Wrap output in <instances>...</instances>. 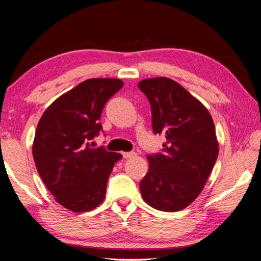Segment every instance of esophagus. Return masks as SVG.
<instances>
[{
  "label": "esophagus",
  "mask_w": 261,
  "mask_h": 261,
  "mask_svg": "<svg viewBox=\"0 0 261 261\" xmlns=\"http://www.w3.org/2000/svg\"><path fill=\"white\" fill-rule=\"evenodd\" d=\"M122 155H123V157L126 158V160H127V158L135 157V156H136V152H134V151H127V152H123V154H122Z\"/></svg>",
  "instance_id": "obj_1"
}]
</instances>
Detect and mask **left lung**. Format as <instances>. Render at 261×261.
<instances>
[{
  "mask_svg": "<svg viewBox=\"0 0 261 261\" xmlns=\"http://www.w3.org/2000/svg\"><path fill=\"white\" fill-rule=\"evenodd\" d=\"M151 107L154 134H164L163 151L148 155L140 182L144 200L162 212H178L200 195L218 156L208 110L176 81L160 76L138 84Z\"/></svg>",
  "mask_w": 261,
  "mask_h": 261,
  "instance_id": "8db88e82",
  "label": "left lung"
}]
</instances>
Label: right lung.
Masks as SVG:
<instances>
[{
    "label": "right lung",
    "mask_w": 261,
    "mask_h": 261,
    "mask_svg": "<svg viewBox=\"0 0 261 261\" xmlns=\"http://www.w3.org/2000/svg\"><path fill=\"white\" fill-rule=\"evenodd\" d=\"M122 87L119 79L85 80L55 99L38 122L36 168L55 200L71 212H88L103 202L107 180L122 158L91 142L103 129L99 120L106 101Z\"/></svg>",
    "instance_id": "obj_1"
}]
</instances>
